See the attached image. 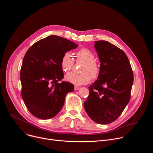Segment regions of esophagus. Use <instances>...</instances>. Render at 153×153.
<instances>
[{"label": "esophagus", "instance_id": "1", "mask_svg": "<svg viewBox=\"0 0 153 153\" xmlns=\"http://www.w3.org/2000/svg\"><path fill=\"white\" fill-rule=\"evenodd\" d=\"M80 89V87H79L78 86H74V90H78Z\"/></svg>", "mask_w": 153, "mask_h": 153}]
</instances>
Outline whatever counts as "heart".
Listing matches in <instances>:
<instances>
[{"label": "heart", "instance_id": "1", "mask_svg": "<svg viewBox=\"0 0 153 153\" xmlns=\"http://www.w3.org/2000/svg\"><path fill=\"white\" fill-rule=\"evenodd\" d=\"M77 60L85 62V64L81 70V74L69 73L65 75L66 81L76 85H86L91 82L92 78L97 79L100 73V68L99 64L95 61L96 57L94 53L87 48H82L76 53ZM74 59L71 54L69 52L65 53L61 59V66L64 72L70 71L73 67Z\"/></svg>", "mask_w": 153, "mask_h": 153}]
</instances>
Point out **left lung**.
Wrapping results in <instances>:
<instances>
[{"label":"left lung","instance_id":"1","mask_svg":"<svg viewBox=\"0 0 153 153\" xmlns=\"http://www.w3.org/2000/svg\"><path fill=\"white\" fill-rule=\"evenodd\" d=\"M100 62V73L90 87L84 108L99 124L116 120L128 103L133 83V73L126 54L105 40L95 41Z\"/></svg>","mask_w":153,"mask_h":153}]
</instances>
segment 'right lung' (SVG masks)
Listing matches in <instances>:
<instances>
[{
	"label": "right lung",
	"mask_w": 153,
	"mask_h": 153,
	"mask_svg": "<svg viewBox=\"0 0 153 153\" xmlns=\"http://www.w3.org/2000/svg\"><path fill=\"white\" fill-rule=\"evenodd\" d=\"M78 47L72 41L50 36L34 44L26 53L20 70L22 97L29 111L40 119L56 116L65 96L74 85L62 82L61 59L65 53Z\"/></svg>",
	"instance_id": "right-lung-1"
}]
</instances>
